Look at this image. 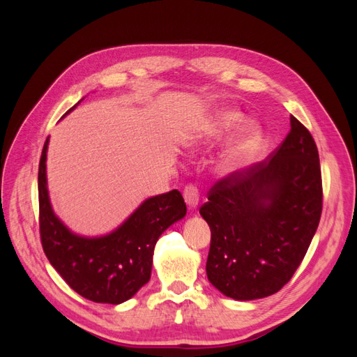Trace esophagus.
I'll return each instance as SVG.
<instances>
[{
	"label": "esophagus",
	"instance_id": "34e87169",
	"mask_svg": "<svg viewBox=\"0 0 357 357\" xmlns=\"http://www.w3.org/2000/svg\"><path fill=\"white\" fill-rule=\"evenodd\" d=\"M183 197H185V201L186 204L189 205V207L195 208L198 205V201H199V189L197 185H188L185 188V190H183Z\"/></svg>",
	"mask_w": 357,
	"mask_h": 357
}]
</instances>
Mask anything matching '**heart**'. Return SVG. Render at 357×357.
Listing matches in <instances>:
<instances>
[{"instance_id":"heart-1","label":"heart","mask_w":357,"mask_h":357,"mask_svg":"<svg viewBox=\"0 0 357 357\" xmlns=\"http://www.w3.org/2000/svg\"><path fill=\"white\" fill-rule=\"evenodd\" d=\"M243 122V116L235 110H219L215 112L210 121L202 128V142H213V139H220L226 134H229L234 128ZM259 139L257 129L253 126H245L238 138L235 139L228 153L223 158L222 167L225 169H232L252 153Z\"/></svg>"}]
</instances>
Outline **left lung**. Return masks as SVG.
Instances as JSON below:
<instances>
[{"instance_id":"obj_1","label":"left lung","mask_w":357,"mask_h":357,"mask_svg":"<svg viewBox=\"0 0 357 357\" xmlns=\"http://www.w3.org/2000/svg\"><path fill=\"white\" fill-rule=\"evenodd\" d=\"M323 207L317 146L290 116V131L269 158L215 181L199 213L211 229L208 282L223 295H274L304 259Z\"/></svg>"}]
</instances>
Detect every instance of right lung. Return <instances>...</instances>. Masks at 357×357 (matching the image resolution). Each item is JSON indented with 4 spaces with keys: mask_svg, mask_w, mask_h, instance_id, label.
<instances>
[{
    "mask_svg": "<svg viewBox=\"0 0 357 357\" xmlns=\"http://www.w3.org/2000/svg\"><path fill=\"white\" fill-rule=\"evenodd\" d=\"M47 144L49 137L38 165L43 250L52 266L80 296L100 304H122L150 280L155 244L162 232L185 218V199L174 189L146 199L109 235L98 238L75 235L52 210L46 178Z\"/></svg>",
    "mask_w": 357,
    "mask_h": 357,
    "instance_id": "1",
    "label": "right lung"
}]
</instances>
